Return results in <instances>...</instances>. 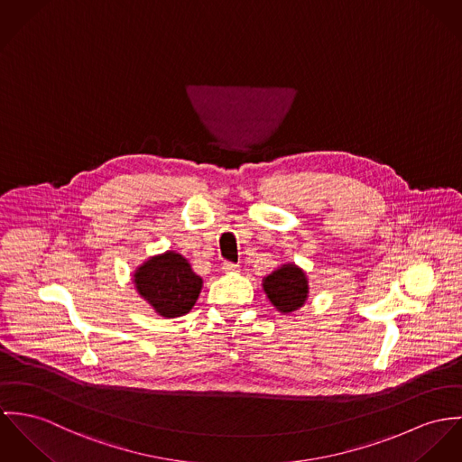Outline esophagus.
Instances as JSON below:
<instances>
[{"instance_id":"esophagus-1","label":"esophagus","mask_w":462,"mask_h":462,"mask_svg":"<svg viewBox=\"0 0 462 462\" xmlns=\"http://www.w3.org/2000/svg\"><path fill=\"white\" fill-rule=\"evenodd\" d=\"M223 271H225V273H237V271H239V265L234 263V262H223Z\"/></svg>"}]
</instances>
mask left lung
Wrapping results in <instances>:
<instances>
[{
  "mask_svg": "<svg viewBox=\"0 0 462 462\" xmlns=\"http://www.w3.org/2000/svg\"><path fill=\"white\" fill-rule=\"evenodd\" d=\"M262 287L273 307L282 313L296 311L307 301V274L296 263H283L267 274L262 280Z\"/></svg>",
  "mask_w": 462,
  "mask_h": 462,
  "instance_id": "8db88e82",
  "label": "left lung"
}]
</instances>
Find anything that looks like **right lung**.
Masks as SVG:
<instances>
[{
	"instance_id": "obj_1",
	"label": "right lung",
	"mask_w": 462,
	"mask_h": 462,
	"mask_svg": "<svg viewBox=\"0 0 462 462\" xmlns=\"http://www.w3.org/2000/svg\"><path fill=\"white\" fill-rule=\"evenodd\" d=\"M138 294L161 317H180L195 307L202 291V278L189 262L175 252L145 260L133 274Z\"/></svg>"
}]
</instances>
